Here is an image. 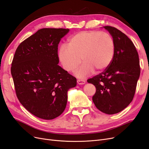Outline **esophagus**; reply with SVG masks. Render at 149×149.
Here are the masks:
<instances>
[{
  "label": "esophagus",
  "mask_w": 149,
  "mask_h": 149,
  "mask_svg": "<svg viewBox=\"0 0 149 149\" xmlns=\"http://www.w3.org/2000/svg\"><path fill=\"white\" fill-rule=\"evenodd\" d=\"M77 82L78 83V84H84L86 83V81L84 80H82V79H78L77 80Z\"/></svg>",
  "instance_id": "34e87169"
}]
</instances>
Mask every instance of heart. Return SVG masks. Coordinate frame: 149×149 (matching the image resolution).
I'll return each instance as SVG.
<instances>
[{"label": "heart", "mask_w": 149, "mask_h": 149, "mask_svg": "<svg viewBox=\"0 0 149 149\" xmlns=\"http://www.w3.org/2000/svg\"><path fill=\"white\" fill-rule=\"evenodd\" d=\"M115 52L114 41L111 35L99 31H82L73 35L67 46H62L58 52V59L63 68L73 72L81 64L76 75L84 78L92 73L102 72L112 61Z\"/></svg>", "instance_id": "obj_1"}]
</instances>
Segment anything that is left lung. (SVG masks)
<instances>
[{
  "label": "left lung",
  "instance_id": "1",
  "mask_svg": "<svg viewBox=\"0 0 149 149\" xmlns=\"http://www.w3.org/2000/svg\"><path fill=\"white\" fill-rule=\"evenodd\" d=\"M114 41L115 52L103 72L88 79L96 87L92 100L97 108L107 114L123 110L132 102L140 76L139 59L133 43L117 29L104 26Z\"/></svg>",
  "mask_w": 149,
  "mask_h": 149
}]
</instances>
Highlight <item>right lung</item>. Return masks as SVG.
Masks as SVG:
<instances>
[{
	"instance_id": "right-lung-1",
	"label": "right lung",
	"mask_w": 149,
	"mask_h": 149,
	"mask_svg": "<svg viewBox=\"0 0 149 149\" xmlns=\"http://www.w3.org/2000/svg\"><path fill=\"white\" fill-rule=\"evenodd\" d=\"M68 29L44 28L18 46L11 63L16 96L30 112L52 120L64 111L76 79L58 63V45Z\"/></svg>"
}]
</instances>
